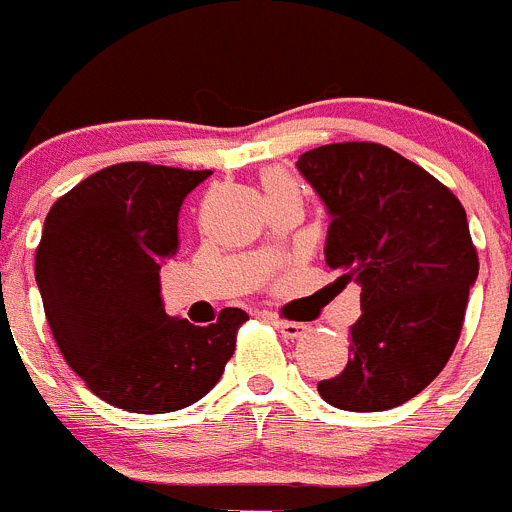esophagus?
Instances as JSON below:
<instances>
[{
    "mask_svg": "<svg viewBox=\"0 0 512 512\" xmlns=\"http://www.w3.org/2000/svg\"><path fill=\"white\" fill-rule=\"evenodd\" d=\"M274 328H277L284 338H302L307 333L305 323H292V320H279V318H274Z\"/></svg>",
    "mask_w": 512,
    "mask_h": 512,
    "instance_id": "34e87169",
    "label": "esophagus"
}]
</instances>
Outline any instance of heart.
Instances as JSON below:
<instances>
[{
	"label": "heart",
	"instance_id": "heart-1",
	"mask_svg": "<svg viewBox=\"0 0 512 512\" xmlns=\"http://www.w3.org/2000/svg\"><path fill=\"white\" fill-rule=\"evenodd\" d=\"M284 187H295V182H292L284 171H269V174L264 176V192H271V189H284Z\"/></svg>",
	"mask_w": 512,
	"mask_h": 512
}]
</instances>
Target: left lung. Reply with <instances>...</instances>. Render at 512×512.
<instances>
[{
	"label": "left lung",
	"mask_w": 512,
	"mask_h": 512,
	"mask_svg": "<svg viewBox=\"0 0 512 512\" xmlns=\"http://www.w3.org/2000/svg\"><path fill=\"white\" fill-rule=\"evenodd\" d=\"M297 169L330 215L325 264L361 287L348 364L318 382L328 405L377 413L441 374L459 341L477 248L449 187L379 143H330Z\"/></svg>",
	"instance_id": "obj_1"
}]
</instances>
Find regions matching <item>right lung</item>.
I'll return each instance as SVG.
<instances>
[{
    "label": "right lung",
    "instance_id": "right-lung-1",
    "mask_svg": "<svg viewBox=\"0 0 512 512\" xmlns=\"http://www.w3.org/2000/svg\"><path fill=\"white\" fill-rule=\"evenodd\" d=\"M210 171L128 161L87 176L51 207L35 282L66 364L130 413H174L223 377L248 320L225 307L200 328L171 318L158 271L179 251L182 202Z\"/></svg>",
    "mask_w": 512,
    "mask_h": 512
}]
</instances>
